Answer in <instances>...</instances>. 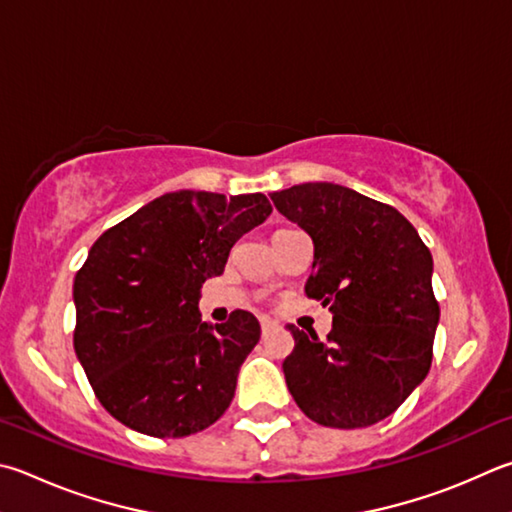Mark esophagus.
Returning <instances> with one entry per match:
<instances>
[{"mask_svg": "<svg viewBox=\"0 0 512 512\" xmlns=\"http://www.w3.org/2000/svg\"><path fill=\"white\" fill-rule=\"evenodd\" d=\"M277 327V324L273 322V320H268V318H262V333H264V336H266V333L268 331H273Z\"/></svg>", "mask_w": 512, "mask_h": 512, "instance_id": "1", "label": "esophagus"}]
</instances>
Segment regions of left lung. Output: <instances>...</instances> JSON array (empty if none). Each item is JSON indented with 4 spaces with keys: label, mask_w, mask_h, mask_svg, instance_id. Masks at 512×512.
Masks as SVG:
<instances>
[{
    "label": "left lung",
    "mask_w": 512,
    "mask_h": 512,
    "mask_svg": "<svg viewBox=\"0 0 512 512\" xmlns=\"http://www.w3.org/2000/svg\"><path fill=\"white\" fill-rule=\"evenodd\" d=\"M271 199L311 235L304 291L333 313L327 340L286 324L295 340L282 362L288 392L324 427L383 421L432 365L439 302L430 250L396 208L345 185L300 183Z\"/></svg>",
    "instance_id": "obj_1"
}]
</instances>
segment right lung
<instances>
[{
  "mask_svg": "<svg viewBox=\"0 0 512 512\" xmlns=\"http://www.w3.org/2000/svg\"><path fill=\"white\" fill-rule=\"evenodd\" d=\"M262 192L163 194L102 232L73 280V347L105 410L132 430L181 439L228 410L259 342L253 313L199 318L201 286L271 215Z\"/></svg>",
  "mask_w": 512,
  "mask_h": 512,
  "instance_id": "right-lung-1",
  "label": "right lung"
}]
</instances>
